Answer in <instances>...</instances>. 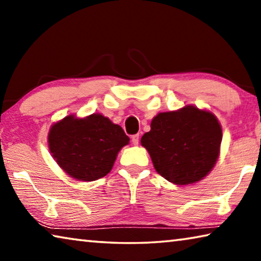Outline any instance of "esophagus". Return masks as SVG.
I'll return each instance as SVG.
<instances>
[{
    "mask_svg": "<svg viewBox=\"0 0 261 261\" xmlns=\"http://www.w3.org/2000/svg\"><path fill=\"white\" fill-rule=\"evenodd\" d=\"M131 141L132 144L135 145V146H137V145L139 144V135H134L131 137Z\"/></svg>",
    "mask_w": 261,
    "mask_h": 261,
    "instance_id": "obj_1",
    "label": "esophagus"
}]
</instances>
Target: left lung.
Returning a JSON list of instances; mask_svg holds the SVG:
<instances>
[{
    "mask_svg": "<svg viewBox=\"0 0 261 261\" xmlns=\"http://www.w3.org/2000/svg\"><path fill=\"white\" fill-rule=\"evenodd\" d=\"M221 140L222 130L214 115L188 106L177 112L158 114L151 131L140 141L163 178L187 185L204 178L212 170Z\"/></svg>",
    "mask_w": 261,
    "mask_h": 261,
    "instance_id": "obj_1",
    "label": "left lung"
}]
</instances>
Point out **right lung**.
<instances>
[{
    "label": "right lung",
    "instance_id": "add662e5",
    "mask_svg": "<svg viewBox=\"0 0 261 261\" xmlns=\"http://www.w3.org/2000/svg\"><path fill=\"white\" fill-rule=\"evenodd\" d=\"M129 140L120 125L100 114L82 120L65 117L48 135L49 149L59 166L71 177L86 182L107 175L118 151Z\"/></svg>",
    "mask_w": 261,
    "mask_h": 261
}]
</instances>
